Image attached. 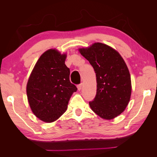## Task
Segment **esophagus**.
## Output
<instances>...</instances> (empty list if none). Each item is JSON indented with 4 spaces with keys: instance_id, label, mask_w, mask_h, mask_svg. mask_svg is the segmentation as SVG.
Here are the masks:
<instances>
[{
    "instance_id": "esophagus-1",
    "label": "esophagus",
    "mask_w": 157,
    "mask_h": 157,
    "mask_svg": "<svg viewBox=\"0 0 157 157\" xmlns=\"http://www.w3.org/2000/svg\"><path fill=\"white\" fill-rule=\"evenodd\" d=\"M82 84H78V86H77V88H78V90H80L82 89Z\"/></svg>"
}]
</instances>
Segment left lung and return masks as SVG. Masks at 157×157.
I'll return each instance as SVG.
<instances>
[{"mask_svg":"<svg viewBox=\"0 0 157 157\" xmlns=\"http://www.w3.org/2000/svg\"><path fill=\"white\" fill-rule=\"evenodd\" d=\"M78 51L96 75V96L89 102L90 108L103 119H113L124 111L132 94L130 74L124 59L116 50L101 42Z\"/></svg>","mask_w":157,"mask_h":157,"instance_id":"1","label":"left lung"}]
</instances>
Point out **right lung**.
<instances>
[{
    "mask_svg": "<svg viewBox=\"0 0 157 157\" xmlns=\"http://www.w3.org/2000/svg\"><path fill=\"white\" fill-rule=\"evenodd\" d=\"M66 54L49 49L33 67L27 84V96L33 114L42 121L58 120L67 109L72 94L77 92L70 82V70L65 64Z\"/></svg>",
    "mask_w": 157,
    "mask_h": 157,
    "instance_id": "obj_1",
    "label": "right lung"
}]
</instances>
